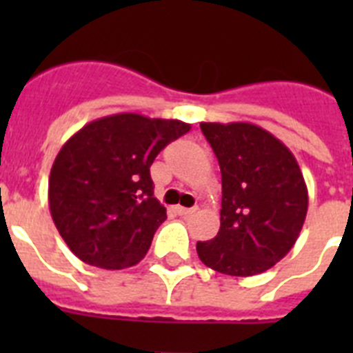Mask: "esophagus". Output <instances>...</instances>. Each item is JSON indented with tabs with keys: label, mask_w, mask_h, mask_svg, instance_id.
Returning a JSON list of instances; mask_svg holds the SVG:
<instances>
[{
	"label": "esophagus",
	"mask_w": 353,
	"mask_h": 353,
	"mask_svg": "<svg viewBox=\"0 0 353 353\" xmlns=\"http://www.w3.org/2000/svg\"><path fill=\"white\" fill-rule=\"evenodd\" d=\"M198 210V208H185V207H176V214L182 215V217H187V215H191L194 214V212Z\"/></svg>",
	"instance_id": "34e87169"
}]
</instances>
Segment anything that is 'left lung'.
<instances>
[{"label":"left lung","mask_w":353,"mask_h":353,"mask_svg":"<svg viewBox=\"0 0 353 353\" xmlns=\"http://www.w3.org/2000/svg\"><path fill=\"white\" fill-rule=\"evenodd\" d=\"M219 161L221 228L198 242L199 260L221 274L256 276L297 242L307 187L293 154L269 130L248 121L199 123Z\"/></svg>","instance_id":"8db88e82"}]
</instances>
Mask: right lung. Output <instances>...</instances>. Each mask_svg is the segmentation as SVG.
I'll return each mask as SVG.
<instances>
[{
    "label": "right lung",
    "mask_w": 353,
    "mask_h": 353,
    "mask_svg": "<svg viewBox=\"0 0 353 353\" xmlns=\"http://www.w3.org/2000/svg\"><path fill=\"white\" fill-rule=\"evenodd\" d=\"M189 130L180 120L118 113L90 121L61 146L49 174V210L81 261L120 270L145 258L166 221L150 166Z\"/></svg>",
    "instance_id": "add662e5"
}]
</instances>
